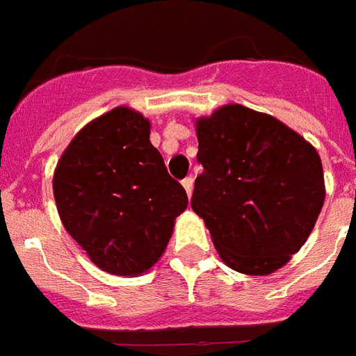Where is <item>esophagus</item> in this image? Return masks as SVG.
I'll return each instance as SVG.
<instances>
[{
  "instance_id": "obj_1",
  "label": "esophagus",
  "mask_w": 356,
  "mask_h": 356,
  "mask_svg": "<svg viewBox=\"0 0 356 356\" xmlns=\"http://www.w3.org/2000/svg\"><path fill=\"white\" fill-rule=\"evenodd\" d=\"M181 186H184V189H186L187 196L191 198V195H193V178L191 176H187L186 180H181Z\"/></svg>"
}]
</instances>
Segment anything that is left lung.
Listing matches in <instances>:
<instances>
[{"label":"left lung","mask_w":356,"mask_h":356,"mask_svg":"<svg viewBox=\"0 0 356 356\" xmlns=\"http://www.w3.org/2000/svg\"><path fill=\"white\" fill-rule=\"evenodd\" d=\"M191 207L235 272L268 275L305 244L325 200L322 160L268 113L226 104L196 119Z\"/></svg>","instance_id":"8db88e82"}]
</instances>
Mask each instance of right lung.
Returning <instances> with one entry per match:
<instances>
[{
    "label": "right lung",
    "instance_id": "right-lung-1",
    "mask_svg": "<svg viewBox=\"0 0 356 356\" xmlns=\"http://www.w3.org/2000/svg\"><path fill=\"white\" fill-rule=\"evenodd\" d=\"M53 193L67 233L113 275L154 266L189 204L150 143L149 119L127 106L93 119L71 139L56 163Z\"/></svg>",
    "mask_w": 356,
    "mask_h": 356
}]
</instances>
